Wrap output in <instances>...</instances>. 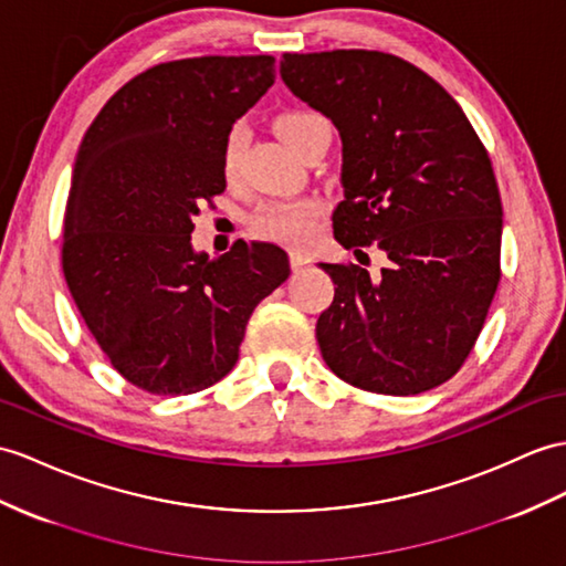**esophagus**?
<instances>
[{
    "label": "esophagus",
    "mask_w": 566,
    "mask_h": 566,
    "mask_svg": "<svg viewBox=\"0 0 566 566\" xmlns=\"http://www.w3.org/2000/svg\"><path fill=\"white\" fill-rule=\"evenodd\" d=\"M291 264H293V271H302L310 264V259L302 252H291Z\"/></svg>",
    "instance_id": "obj_1"
}]
</instances>
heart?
I'll use <instances>...</instances> for the list:
<instances>
[{"label":"heart","instance_id":"b5f03b06","mask_svg":"<svg viewBox=\"0 0 566 566\" xmlns=\"http://www.w3.org/2000/svg\"><path fill=\"white\" fill-rule=\"evenodd\" d=\"M316 119L322 117L312 113H285L279 117V122H275V129H279L281 139L295 150L302 134H305ZM244 146H247V127L244 124H235V127L230 129L226 148H223V170L228 177L235 175ZM314 228H316V206L310 201L269 203L252 220V230L259 238L275 240V242H291V244H300L307 238H312Z\"/></svg>","mask_w":566,"mask_h":566}]
</instances>
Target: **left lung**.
Masks as SVG:
<instances>
[{"instance_id":"left-lung-1","label":"left lung","mask_w":566,"mask_h":566,"mask_svg":"<svg viewBox=\"0 0 566 566\" xmlns=\"http://www.w3.org/2000/svg\"><path fill=\"white\" fill-rule=\"evenodd\" d=\"M281 78L340 136L334 238L375 242L379 279L324 264L334 302L316 319L322 357L357 389L416 396L457 375L500 283L502 199L459 103L387 52L283 54Z\"/></svg>"}]
</instances>
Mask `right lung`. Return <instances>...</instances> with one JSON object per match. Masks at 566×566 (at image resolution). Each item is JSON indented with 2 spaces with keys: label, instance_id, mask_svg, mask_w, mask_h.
I'll list each match as a JSON object with an SVG mask.
<instances>
[{
  "label": "right lung",
  "instance_id": "obj_1",
  "mask_svg": "<svg viewBox=\"0 0 566 566\" xmlns=\"http://www.w3.org/2000/svg\"><path fill=\"white\" fill-rule=\"evenodd\" d=\"M271 54L158 64L124 84L78 146L62 269L119 375L158 396L201 391L238 363L254 307L287 275L273 242L191 244L199 203L226 189V139L275 81Z\"/></svg>",
  "mask_w": 566,
  "mask_h": 566
}]
</instances>
